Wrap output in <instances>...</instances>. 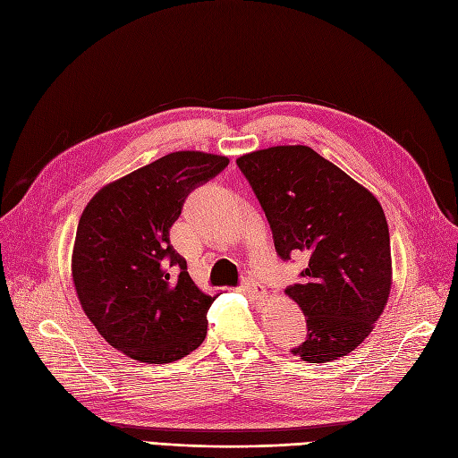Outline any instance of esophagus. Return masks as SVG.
Instances as JSON below:
<instances>
[{
	"mask_svg": "<svg viewBox=\"0 0 458 458\" xmlns=\"http://www.w3.org/2000/svg\"><path fill=\"white\" fill-rule=\"evenodd\" d=\"M242 290H244V293H246L248 296H250L256 303H261L263 300H266V296H267L266 286H263V284L258 283V281H254V279H246L244 284H242Z\"/></svg>",
	"mask_w": 458,
	"mask_h": 458,
	"instance_id": "34e87169",
	"label": "esophagus"
}]
</instances>
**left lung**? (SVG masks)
Instances as JSON below:
<instances>
[{
  "mask_svg": "<svg viewBox=\"0 0 458 458\" xmlns=\"http://www.w3.org/2000/svg\"><path fill=\"white\" fill-rule=\"evenodd\" d=\"M273 231L275 250L308 256L286 288L308 321L294 355L330 363L352 353L392 290L390 231L378 199L311 147L276 145L237 158Z\"/></svg>",
  "mask_w": 458,
  "mask_h": 458,
  "instance_id": "8db88e82",
  "label": "left lung"
}]
</instances>
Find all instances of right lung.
<instances>
[{
  "label": "right lung",
  "instance_id": "1",
  "mask_svg": "<svg viewBox=\"0 0 458 458\" xmlns=\"http://www.w3.org/2000/svg\"><path fill=\"white\" fill-rule=\"evenodd\" d=\"M227 164L202 150L170 152L106 183L81 212L71 263L76 296L97 332L135 361L172 363L206 338L217 294L191 279L170 229L189 192Z\"/></svg>",
  "mask_w": 458,
  "mask_h": 458
}]
</instances>
